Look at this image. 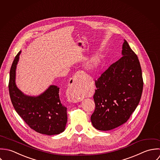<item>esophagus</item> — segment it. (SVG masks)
I'll list each match as a JSON object with an SVG mask.
<instances>
[{"label": "esophagus", "instance_id": "esophagus-1", "mask_svg": "<svg viewBox=\"0 0 160 160\" xmlns=\"http://www.w3.org/2000/svg\"><path fill=\"white\" fill-rule=\"evenodd\" d=\"M86 74L83 71H78L76 72V73L71 78L70 80V83L68 85V89L70 92H74L75 90V88H77L78 86H80V84L82 83V82L84 80L85 78ZM71 101L73 102H77L78 101H80V99L74 98H71Z\"/></svg>", "mask_w": 160, "mask_h": 160}]
</instances>
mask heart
Masks as SVG:
<instances>
[{
  "label": "heart",
  "instance_id": "heart-1",
  "mask_svg": "<svg viewBox=\"0 0 160 160\" xmlns=\"http://www.w3.org/2000/svg\"><path fill=\"white\" fill-rule=\"evenodd\" d=\"M99 64V59L98 57H95L89 62L88 67L90 68H95L98 66Z\"/></svg>",
  "mask_w": 160,
  "mask_h": 160
}]
</instances>
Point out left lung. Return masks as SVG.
<instances>
[{"label": "left lung", "mask_w": 160, "mask_h": 160, "mask_svg": "<svg viewBox=\"0 0 160 160\" xmlns=\"http://www.w3.org/2000/svg\"><path fill=\"white\" fill-rule=\"evenodd\" d=\"M122 54L121 59L95 80V109L91 121L99 130H110L126 122L142 96L143 81L141 66L126 40Z\"/></svg>", "instance_id": "obj_1"}]
</instances>
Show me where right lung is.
Wrapping results in <instances>:
<instances>
[{"label": "right lung", "instance_id": "1", "mask_svg": "<svg viewBox=\"0 0 160 160\" xmlns=\"http://www.w3.org/2000/svg\"><path fill=\"white\" fill-rule=\"evenodd\" d=\"M20 51L15 56L10 70L9 94L12 103L28 126L36 132L48 135L64 132L67 122V108L59 98V88L51 85L38 96L24 95L16 86L15 71Z\"/></svg>", "mask_w": 160, "mask_h": 160}]
</instances>
